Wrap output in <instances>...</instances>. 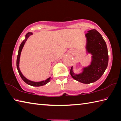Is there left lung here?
<instances>
[{
    "mask_svg": "<svg viewBox=\"0 0 121 121\" xmlns=\"http://www.w3.org/2000/svg\"><path fill=\"white\" fill-rule=\"evenodd\" d=\"M85 36L86 51L91 55V64L82 68V72L79 74L74 73L72 67L70 74L78 82L88 84L96 82L104 73L108 65V54L106 42L96 30H89Z\"/></svg>",
    "mask_w": 121,
    "mask_h": 121,
    "instance_id": "left-lung-1",
    "label": "left lung"
}]
</instances>
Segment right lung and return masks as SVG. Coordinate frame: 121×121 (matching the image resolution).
Returning a JSON list of instances; mask_svg holds the SVG:
<instances>
[{"mask_svg": "<svg viewBox=\"0 0 121 121\" xmlns=\"http://www.w3.org/2000/svg\"><path fill=\"white\" fill-rule=\"evenodd\" d=\"M33 34V33L32 32H28L27 33V34H26L25 35V39L21 43L20 46H19V50H18V55H17V62H16V65H17V70H18V73L20 75L22 79L24 81V82L25 83H27V84L32 86H35V87H39V86H44L50 82V79H51V77L48 78L47 79L45 80H43V81H41V82H33V81H31L27 79V78H25V77L23 76V74L22 73V72L21 71L20 69H19V59H20V56H21V52L22 50L23 49V48L24 47V44L26 42V41H27V39H28V38L29 37L32 35Z\"/></svg>", "mask_w": 121, "mask_h": 121, "instance_id": "right-lung-1", "label": "right lung"}]
</instances>
